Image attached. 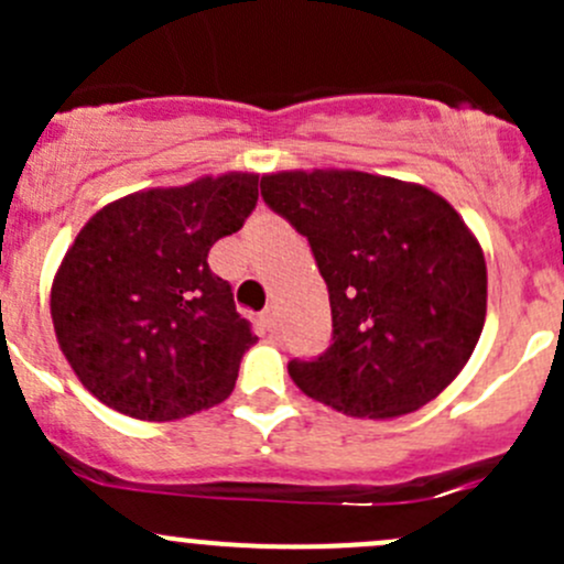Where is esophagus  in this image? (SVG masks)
I'll return each instance as SVG.
<instances>
[{"label":"esophagus","mask_w":564,"mask_h":564,"mask_svg":"<svg viewBox=\"0 0 564 564\" xmlns=\"http://www.w3.org/2000/svg\"><path fill=\"white\" fill-rule=\"evenodd\" d=\"M259 322H261V327L267 329V333H272V329L278 327V311H275V305H270V308L261 311Z\"/></svg>","instance_id":"1"}]
</instances>
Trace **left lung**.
<instances>
[{
	"mask_svg": "<svg viewBox=\"0 0 564 564\" xmlns=\"http://www.w3.org/2000/svg\"><path fill=\"white\" fill-rule=\"evenodd\" d=\"M261 196L308 237L333 308V344L289 377L314 401L392 420L464 371L486 324V256L447 198L420 182L294 169Z\"/></svg>",
	"mask_w": 564,
	"mask_h": 564,
	"instance_id": "8db88e82",
	"label": "left lung"
}]
</instances>
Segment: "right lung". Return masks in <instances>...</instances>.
<instances>
[{"label": "right lung", "mask_w": 564, "mask_h": 564, "mask_svg": "<svg viewBox=\"0 0 564 564\" xmlns=\"http://www.w3.org/2000/svg\"><path fill=\"white\" fill-rule=\"evenodd\" d=\"M259 174H207L106 204L51 283V322L73 373L100 403L169 423L226 401L256 344L207 253L246 224Z\"/></svg>", "instance_id": "add662e5"}]
</instances>
